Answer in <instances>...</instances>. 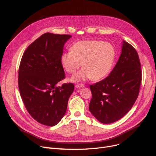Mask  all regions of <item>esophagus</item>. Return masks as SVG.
<instances>
[{"instance_id": "34e87169", "label": "esophagus", "mask_w": 156, "mask_h": 156, "mask_svg": "<svg viewBox=\"0 0 156 156\" xmlns=\"http://www.w3.org/2000/svg\"><path fill=\"white\" fill-rule=\"evenodd\" d=\"M75 87L77 88H81L84 87V84H77L76 85H75Z\"/></svg>"}]
</instances>
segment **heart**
<instances>
[{"label":"heart","mask_w":156,"mask_h":156,"mask_svg":"<svg viewBox=\"0 0 156 156\" xmlns=\"http://www.w3.org/2000/svg\"><path fill=\"white\" fill-rule=\"evenodd\" d=\"M116 58V51L111 44L100 40L79 41L72 51L64 53L61 63L67 72L74 73L83 66L71 81L77 82L88 79L99 80L105 77L111 70Z\"/></svg>","instance_id":"b5f03b06"}]
</instances>
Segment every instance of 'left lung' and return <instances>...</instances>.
<instances>
[{
    "label": "left lung",
    "instance_id": "obj_1",
    "mask_svg": "<svg viewBox=\"0 0 156 156\" xmlns=\"http://www.w3.org/2000/svg\"><path fill=\"white\" fill-rule=\"evenodd\" d=\"M142 80L137 52L124 41L122 53L111 73L102 81L91 84L89 110L103 124H111L124 116L139 94Z\"/></svg>",
    "mask_w": 156,
    "mask_h": 156
}]
</instances>
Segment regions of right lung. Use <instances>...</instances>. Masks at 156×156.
<instances>
[{
  "label": "right lung",
  "mask_w": 156,
  "mask_h": 156,
  "mask_svg": "<svg viewBox=\"0 0 156 156\" xmlns=\"http://www.w3.org/2000/svg\"><path fill=\"white\" fill-rule=\"evenodd\" d=\"M69 34L47 32L28 47L19 68L18 85L26 109L39 123L53 126L65 115L73 83L56 87L65 79L61 63Z\"/></svg>",
  "instance_id": "add662e5"
}]
</instances>
